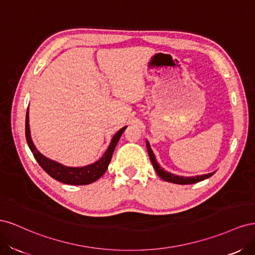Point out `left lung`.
<instances>
[{"label":"left lung","mask_w":255,"mask_h":255,"mask_svg":"<svg viewBox=\"0 0 255 255\" xmlns=\"http://www.w3.org/2000/svg\"><path fill=\"white\" fill-rule=\"evenodd\" d=\"M145 144H146V149H148V153H149V156L151 159V163L153 165V168L155 169L156 173L158 174V176L160 179H163L166 182H170V183H174V184H181V185H187V184H195L198 182H201L207 177L212 176L215 172H211V173H207V174H202V175H195V176H180V175H175L173 173L168 172L166 170H164L163 168L160 167V165H158L157 160L155 158V155H154V153L151 149L150 143L148 140H145Z\"/></svg>","instance_id":"8db88e82"}]
</instances>
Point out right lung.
I'll return each mask as SVG.
<instances>
[{
	"label": "right lung",
	"instance_id": "right-lung-1",
	"mask_svg": "<svg viewBox=\"0 0 255 255\" xmlns=\"http://www.w3.org/2000/svg\"><path fill=\"white\" fill-rule=\"evenodd\" d=\"M126 128L127 127L120 128L118 132L114 135L109 148H107V150L104 153V155L99 160L95 161L94 164L83 166V167H69L58 163V161L48 158L47 156H44L42 153H40L37 150L32 140V137H30L28 107H27L26 119H25L26 141L30 151L33 153L34 157L37 160V163L39 164L43 170L50 176H52L54 180H57L61 183L69 184V185H87L99 180L100 177L105 173L107 168H109L114 150Z\"/></svg>",
	"mask_w": 255,
	"mask_h": 255
}]
</instances>
